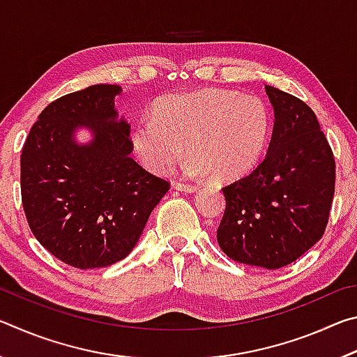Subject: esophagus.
Instances as JSON below:
<instances>
[{"mask_svg": "<svg viewBox=\"0 0 357 357\" xmlns=\"http://www.w3.org/2000/svg\"><path fill=\"white\" fill-rule=\"evenodd\" d=\"M176 189L181 192H197L198 190V185L197 184H192V183H185V181H176Z\"/></svg>", "mask_w": 357, "mask_h": 357, "instance_id": "1", "label": "esophagus"}]
</instances>
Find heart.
<instances>
[{
  "mask_svg": "<svg viewBox=\"0 0 357 357\" xmlns=\"http://www.w3.org/2000/svg\"><path fill=\"white\" fill-rule=\"evenodd\" d=\"M271 114L257 96L225 89L174 94L157 102L153 119L135 128L132 144L154 173H167L183 159L187 170L236 179L258 164L269 140Z\"/></svg>",
  "mask_w": 357,
  "mask_h": 357,
  "instance_id": "1",
  "label": "heart"
}]
</instances>
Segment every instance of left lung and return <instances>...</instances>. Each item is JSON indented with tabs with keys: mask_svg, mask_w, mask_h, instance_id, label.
<instances>
[{
	"mask_svg": "<svg viewBox=\"0 0 357 357\" xmlns=\"http://www.w3.org/2000/svg\"><path fill=\"white\" fill-rule=\"evenodd\" d=\"M274 107L268 153L255 170L222 189L217 243L234 261L279 269L323 238L335 190V160L312 108L266 84Z\"/></svg>",
	"mask_w": 357,
	"mask_h": 357,
	"instance_id": "1",
	"label": "left lung"
}]
</instances>
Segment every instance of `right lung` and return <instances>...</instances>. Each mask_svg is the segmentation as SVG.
Instances as JSON below:
<instances>
[{
	"mask_svg": "<svg viewBox=\"0 0 357 357\" xmlns=\"http://www.w3.org/2000/svg\"><path fill=\"white\" fill-rule=\"evenodd\" d=\"M118 84H94L48 104L23 144L22 203L36 239L63 263L105 268L134 249L170 189L130 155V126L118 121ZM78 127L95 138L80 147Z\"/></svg>",
	"mask_w": 357,
	"mask_h": 357,
	"instance_id": "1",
	"label": "right lung"
}]
</instances>
